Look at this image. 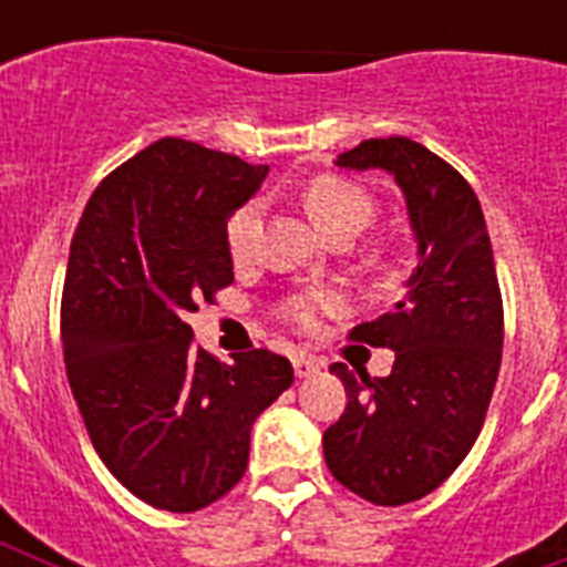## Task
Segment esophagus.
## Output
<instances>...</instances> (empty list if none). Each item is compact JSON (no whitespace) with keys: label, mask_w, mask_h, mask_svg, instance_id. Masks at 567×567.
I'll use <instances>...</instances> for the list:
<instances>
[{"label":"esophagus","mask_w":567,"mask_h":567,"mask_svg":"<svg viewBox=\"0 0 567 567\" xmlns=\"http://www.w3.org/2000/svg\"><path fill=\"white\" fill-rule=\"evenodd\" d=\"M292 365L298 378H312V374L320 372V363L315 358H309V354H295Z\"/></svg>","instance_id":"esophagus-1"}]
</instances>
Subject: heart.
I'll return each mask as SVG.
<instances>
[{
	"label": "heart",
	"instance_id": "1",
	"mask_svg": "<svg viewBox=\"0 0 567 567\" xmlns=\"http://www.w3.org/2000/svg\"><path fill=\"white\" fill-rule=\"evenodd\" d=\"M303 207L320 233L329 238H354L372 224L374 198L358 184L338 178V175H320L303 193ZM260 227H264V207L260 202H247L233 213L227 221V247L235 264L252 258L258 247ZM340 307V295L332 289H303L280 303V315L300 329L318 327L323 312H334Z\"/></svg>",
	"mask_w": 567,
	"mask_h": 567
}]
</instances>
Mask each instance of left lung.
Here are the masks:
<instances>
[{"mask_svg":"<svg viewBox=\"0 0 567 567\" xmlns=\"http://www.w3.org/2000/svg\"><path fill=\"white\" fill-rule=\"evenodd\" d=\"M334 164L392 175L417 240V267L392 312L349 334L392 349V374L329 369L349 403L323 432V457L358 497L405 505L445 483L483 429L503 360L494 249L474 189L423 144L369 138Z\"/></svg>","mask_w":567,"mask_h":567,"instance_id":"8db88e82","label":"left lung"}]
</instances>
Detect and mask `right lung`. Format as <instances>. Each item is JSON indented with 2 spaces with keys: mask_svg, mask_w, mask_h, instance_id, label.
Instances as JSON below:
<instances>
[{
  "mask_svg": "<svg viewBox=\"0 0 567 567\" xmlns=\"http://www.w3.org/2000/svg\"><path fill=\"white\" fill-rule=\"evenodd\" d=\"M267 164L162 138L90 195L62 295L68 380L93 449L153 508L189 514L247 471L258 414L292 385L269 349L218 363L189 312L233 284L227 221Z\"/></svg>",
  "mask_w": 567,
  "mask_h": 567,
  "instance_id": "1",
  "label": "right lung"
}]
</instances>
